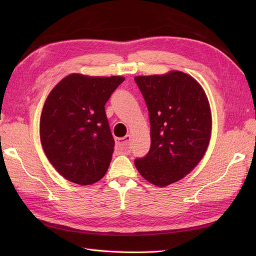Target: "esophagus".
Instances as JSON below:
<instances>
[{"label":"esophagus","instance_id":"1","mask_svg":"<svg viewBox=\"0 0 256 256\" xmlns=\"http://www.w3.org/2000/svg\"><path fill=\"white\" fill-rule=\"evenodd\" d=\"M116 144L118 150L123 154H128L131 150V135H126V136L116 138Z\"/></svg>","mask_w":256,"mask_h":256}]
</instances>
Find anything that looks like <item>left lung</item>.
Returning <instances> with one entry per match:
<instances>
[{
	"mask_svg": "<svg viewBox=\"0 0 256 256\" xmlns=\"http://www.w3.org/2000/svg\"><path fill=\"white\" fill-rule=\"evenodd\" d=\"M148 108L150 148L134 160L138 172L158 187L180 180L202 158L211 135L206 96L192 76L177 70L134 78Z\"/></svg>",
	"mask_w": 256,
	"mask_h": 256,
	"instance_id": "1",
	"label": "left lung"
}]
</instances>
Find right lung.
I'll return each mask as SVG.
<instances>
[{
  "instance_id": "obj_1",
  "label": "right lung",
  "mask_w": 256,
  "mask_h": 256,
  "mask_svg": "<svg viewBox=\"0 0 256 256\" xmlns=\"http://www.w3.org/2000/svg\"><path fill=\"white\" fill-rule=\"evenodd\" d=\"M123 77L72 74L48 94L40 116L47 158L67 180L91 184L106 175L114 140L104 106Z\"/></svg>"
}]
</instances>
